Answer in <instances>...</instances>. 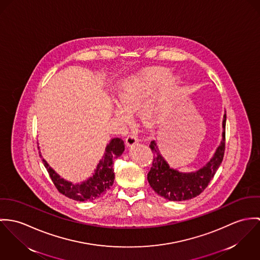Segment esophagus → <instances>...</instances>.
Returning a JSON list of instances; mask_svg holds the SVG:
<instances>
[{
	"instance_id": "esophagus-1",
	"label": "esophagus",
	"mask_w": 260,
	"mask_h": 260,
	"mask_svg": "<svg viewBox=\"0 0 260 260\" xmlns=\"http://www.w3.org/2000/svg\"><path fill=\"white\" fill-rule=\"evenodd\" d=\"M138 142H139L138 136L135 135V134H129L125 139V144L128 146H132V145L137 144Z\"/></svg>"
}]
</instances>
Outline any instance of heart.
<instances>
[{
  "instance_id": "b5f03b06",
  "label": "heart",
  "mask_w": 260,
  "mask_h": 260,
  "mask_svg": "<svg viewBox=\"0 0 260 260\" xmlns=\"http://www.w3.org/2000/svg\"><path fill=\"white\" fill-rule=\"evenodd\" d=\"M170 71L166 68H149L136 76L123 81L118 88L120 105L129 112L137 111L144 100L157 90L146 103L144 110V118L148 121L154 119L172 102L179 85L177 77L169 76ZM118 114L127 117L128 114L118 107Z\"/></svg>"
}]
</instances>
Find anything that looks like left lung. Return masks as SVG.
<instances>
[{"label": "left lung", "instance_id": "8db88e82", "mask_svg": "<svg viewBox=\"0 0 260 260\" xmlns=\"http://www.w3.org/2000/svg\"><path fill=\"white\" fill-rule=\"evenodd\" d=\"M225 123L226 114H224L222 120L223 132L221 143L212 158L194 173H179L171 169L159 153L155 142H150L149 147L152 151L153 159L150 171L147 173V180L151 188L158 196L172 202L187 201L200 196L214 176L223 159L225 150Z\"/></svg>", "mask_w": 260, "mask_h": 260}]
</instances>
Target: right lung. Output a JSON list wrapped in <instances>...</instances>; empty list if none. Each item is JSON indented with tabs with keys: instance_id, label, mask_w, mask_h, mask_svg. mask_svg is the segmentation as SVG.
I'll return each mask as SVG.
<instances>
[{
	"instance_id": "obj_1",
	"label": "right lung",
	"mask_w": 260,
	"mask_h": 260,
	"mask_svg": "<svg viewBox=\"0 0 260 260\" xmlns=\"http://www.w3.org/2000/svg\"><path fill=\"white\" fill-rule=\"evenodd\" d=\"M124 150V144L121 139H113L106 147V152L100 160L93 174L84 182L74 184L60 178L48 162L43 159V164L47 169L52 181L58 191L69 199L78 202H86L95 200L105 194L113 185L115 173L113 169L114 160ZM41 155V154H40Z\"/></svg>"
}]
</instances>
